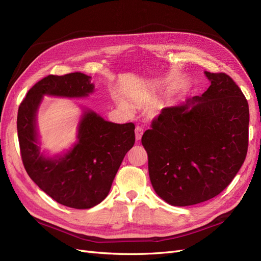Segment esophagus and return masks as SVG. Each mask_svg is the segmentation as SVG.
<instances>
[{
	"instance_id": "obj_1",
	"label": "esophagus",
	"mask_w": 261,
	"mask_h": 261,
	"mask_svg": "<svg viewBox=\"0 0 261 261\" xmlns=\"http://www.w3.org/2000/svg\"><path fill=\"white\" fill-rule=\"evenodd\" d=\"M144 134V129L140 127V126H136L135 128V135H136V139L137 140H140L141 139V136H143Z\"/></svg>"
}]
</instances>
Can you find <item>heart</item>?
<instances>
[{"label": "heart", "mask_w": 261, "mask_h": 261, "mask_svg": "<svg viewBox=\"0 0 261 261\" xmlns=\"http://www.w3.org/2000/svg\"><path fill=\"white\" fill-rule=\"evenodd\" d=\"M117 105H118V107H120L122 110H124L125 112H130V111H132L130 106L127 103V102L124 101V100H118V101H117Z\"/></svg>", "instance_id": "obj_1"}]
</instances>
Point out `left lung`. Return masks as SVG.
Masks as SVG:
<instances>
[{
    "label": "left lung",
    "mask_w": 261,
    "mask_h": 261,
    "mask_svg": "<svg viewBox=\"0 0 261 261\" xmlns=\"http://www.w3.org/2000/svg\"><path fill=\"white\" fill-rule=\"evenodd\" d=\"M204 74L211 83L207 91L163 109L141 138L154 192L172 206H192L219 195L247 154L246 98L225 73Z\"/></svg>",
    "instance_id": "obj_1"
}]
</instances>
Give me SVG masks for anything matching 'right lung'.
Wrapping results in <instances>:
<instances>
[{
  "label": "right lung",
  "instance_id": "obj_1",
  "mask_svg": "<svg viewBox=\"0 0 261 261\" xmlns=\"http://www.w3.org/2000/svg\"><path fill=\"white\" fill-rule=\"evenodd\" d=\"M93 89L91 77L83 73L49 75L29 89L17 114L20 155L28 175L52 199L75 209L92 208L108 196L125 154L135 144V125L108 122L87 110L74 147L63 155L45 158L38 146L36 116L44 94L81 98Z\"/></svg>",
  "mask_w": 261,
  "mask_h": 261
}]
</instances>
